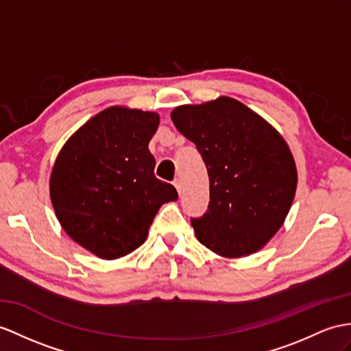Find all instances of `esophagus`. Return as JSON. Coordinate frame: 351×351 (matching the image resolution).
<instances>
[{
    "label": "esophagus",
    "instance_id": "esophagus-1",
    "mask_svg": "<svg viewBox=\"0 0 351 351\" xmlns=\"http://www.w3.org/2000/svg\"><path fill=\"white\" fill-rule=\"evenodd\" d=\"M174 186H176L177 192H178V193H182V182L178 180V178H176V180H174Z\"/></svg>",
    "mask_w": 351,
    "mask_h": 351
}]
</instances>
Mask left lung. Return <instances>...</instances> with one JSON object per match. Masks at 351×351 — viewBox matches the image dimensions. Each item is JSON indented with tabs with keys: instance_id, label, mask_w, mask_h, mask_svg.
<instances>
[{
	"instance_id": "8db88e82",
	"label": "left lung",
	"mask_w": 351,
	"mask_h": 351,
	"mask_svg": "<svg viewBox=\"0 0 351 351\" xmlns=\"http://www.w3.org/2000/svg\"><path fill=\"white\" fill-rule=\"evenodd\" d=\"M171 119L201 153L210 178L207 213L191 219L198 241L225 258L261 250L295 198L296 165L283 136L229 97L180 106Z\"/></svg>"
}]
</instances>
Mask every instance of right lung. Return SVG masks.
Instances as JSON below:
<instances>
[{
  "label": "right lung",
  "instance_id": "1",
  "mask_svg": "<svg viewBox=\"0 0 351 351\" xmlns=\"http://www.w3.org/2000/svg\"><path fill=\"white\" fill-rule=\"evenodd\" d=\"M159 114L110 107L77 130L50 174V199L73 240L101 259L130 254L146 241L176 187L155 177L149 141Z\"/></svg>",
  "mask_w": 351,
  "mask_h": 351
}]
</instances>
